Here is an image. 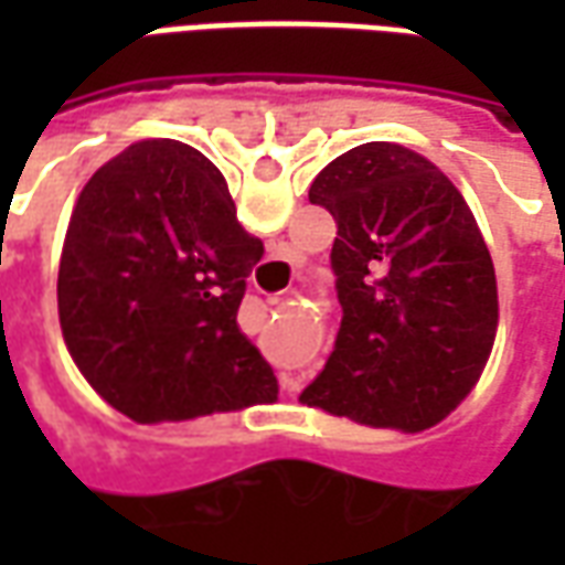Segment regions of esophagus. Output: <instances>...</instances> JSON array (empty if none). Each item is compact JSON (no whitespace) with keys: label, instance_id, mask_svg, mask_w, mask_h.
Listing matches in <instances>:
<instances>
[{"label":"esophagus","instance_id":"esophagus-1","mask_svg":"<svg viewBox=\"0 0 565 565\" xmlns=\"http://www.w3.org/2000/svg\"><path fill=\"white\" fill-rule=\"evenodd\" d=\"M281 299H284V294L271 296V302H281ZM299 381H302V379H299V375H294V372H284V375H281V387L287 393H296V391H299Z\"/></svg>","mask_w":565,"mask_h":565}]
</instances>
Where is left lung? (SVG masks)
<instances>
[{
  "label": "left lung",
  "mask_w": 565,
  "mask_h": 565,
  "mask_svg": "<svg viewBox=\"0 0 565 565\" xmlns=\"http://www.w3.org/2000/svg\"><path fill=\"white\" fill-rule=\"evenodd\" d=\"M335 221L342 327L299 403L420 433L484 372L499 327L493 259L448 174L393 141L351 148L308 190Z\"/></svg>",
  "instance_id": "left-lung-1"
}]
</instances>
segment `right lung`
Wrapping results in <instances>:
<instances>
[{
	"mask_svg": "<svg viewBox=\"0 0 565 565\" xmlns=\"http://www.w3.org/2000/svg\"><path fill=\"white\" fill-rule=\"evenodd\" d=\"M259 259L205 153L136 141L93 172L68 217L56 278L68 354L136 424L275 403L278 379L235 320Z\"/></svg>",
	"mask_w": 565,
	"mask_h": 565,
	"instance_id": "right-lung-1",
	"label": "right lung"
}]
</instances>
